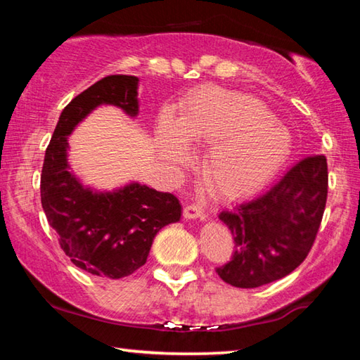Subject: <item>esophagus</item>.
<instances>
[{
  "instance_id": "34e87169",
  "label": "esophagus",
  "mask_w": 360,
  "mask_h": 360,
  "mask_svg": "<svg viewBox=\"0 0 360 360\" xmlns=\"http://www.w3.org/2000/svg\"><path fill=\"white\" fill-rule=\"evenodd\" d=\"M184 217L186 219H205L206 214H205V211L200 208L198 205L191 203V205H187L186 208H184Z\"/></svg>"
}]
</instances>
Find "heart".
<instances>
[{
  "instance_id": "1",
  "label": "heart",
  "mask_w": 360,
  "mask_h": 360,
  "mask_svg": "<svg viewBox=\"0 0 360 360\" xmlns=\"http://www.w3.org/2000/svg\"><path fill=\"white\" fill-rule=\"evenodd\" d=\"M186 143L211 144L203 160L206 184L217 197L238 200L264 188L292 152L290 133L252 96L202 87L187 96L178 122L165 119L158 146L167 160H188Z\"/></svg>"
}]
</instances>
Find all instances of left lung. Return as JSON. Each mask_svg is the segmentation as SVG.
Wrapping results in <instances>:
<instances>
[{
	"instance_id": "obj_1",
	"label": "left lung",
	"mask_w": 360,
	"mask_h": 360,
	"mask_svg": "<svg viewBox=\"0 0 360 360\" xmlns=\"http://www.w3.org/2000/svg\"><path fill=\"white\" fill-rule=\"evenodd\" d=\"M328 188L327 158L295 163L270 191L224 210L235 251L216 273L230 285L260 288L288 276L307 259L324 216Z\"/></svg>"
}]
</instances>
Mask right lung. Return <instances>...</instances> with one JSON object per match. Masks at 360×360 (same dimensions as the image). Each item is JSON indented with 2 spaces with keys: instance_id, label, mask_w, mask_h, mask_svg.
<instances>
[{
  "instance_id": "add662e5",
  "label": "right lung",
  "mask_w": 360,
  "mask_h": 360,
  "mask_svg": "<svg viewBox=\"0 0 360 360\" xmlns=\"http://www.w3.org/2000/svg\"><path fill=\"white\" fill-rule=\"evenodd\" d=\"M138 77L111 75L72 98L53 130L41 173V203L72 264L95 276L120 279L148 260L157 231L181 217L179 200L138 182L96 193L70 172L68 136L92 109L114 105L138 114Z\"/></svg>"
}]
</instances>
